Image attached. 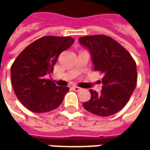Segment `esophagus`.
Listing matches in <instances>:
<instances>
[{"mask_svg": "<svg viewBox=\"0 0 150 150\" xmlns=\"http://www.w3.org/2000/svg\"><path fill=\"white\" fill-rule=\"evenodd\" d=\"M72 89H73L74 91H76V92H79V91H81V88H80V87H78V86H76V85L72 86Z\"/></svg>", "mask_w": 150, "mask_h": 150, "instance_id": "obj_1", "label": "esophagus"}]
</instances>
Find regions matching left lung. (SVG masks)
Here are the masks:
<instances>
[{"label":"left lung","mask_w":150,"mask_h":150,"mask_svg":"<svg viewBox=\"0 0 150 150\" xmlns=\"http://www.w3.org/2000/svg\"><path fill=\"white\" fill-rule=\"evenodd\" d=\"M78 40L90 51L94 71L104 74L101 93L90 90L91 99L83 103V108L102 117L115 114L127 104L135 90L136 63L122 45L108 36H84Z\"/></svg>","instance_id":"8db88e82"}]
</instances>
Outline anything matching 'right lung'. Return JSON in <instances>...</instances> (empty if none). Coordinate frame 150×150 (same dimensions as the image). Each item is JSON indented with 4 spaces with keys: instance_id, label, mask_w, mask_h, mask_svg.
<instances>
[{
    "instance_id": "add662e5",
    "label": "right lung",
    "mask_w": 150,
    "mask_h": 150,
    "mask_svg": "<svg viewBox=\"0 0 150 150\" xmlns=\"http://www.w3.org/2000/svg\"><path fill=\"white\" fill-rule=\"evenodd\" d=\"M74 42L71 37H42L28 46L13 62L11 77L14 93L30 111L47 112L62 103L69 88L57 86L46 76L53 72L60 53Z\"/></svg>"
}]
</instances>
